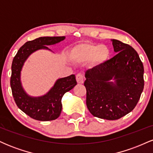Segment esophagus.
I'll return each mask as SVG.
<instances>
[{
    "instance_id": "obj_1",
    "label": "esophagus",
    "mask_w": 153,
    "mask_h": 153,
    "mask_svg": "<svg viewBox=\"0 0 153 153\" xmlns=\"http://www.w3.org/2000/svg\"><path fill=\"white\" fill-rule=\"evenodd\" d=\"M76 80L78 82V83L81 84L83 82V75L81 73H78V75H76Z\"/></svg>"
}]
</instances>
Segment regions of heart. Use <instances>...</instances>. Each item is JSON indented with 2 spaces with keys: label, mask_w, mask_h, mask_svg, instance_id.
<instances>
[{
  "label": "heart",
  "mask_w": 153,
  "mask_h": 153,
  "mask_svg": "<svg viewBox=\"0 0 153 153\" xmlns=\"http://www.w3.org/2000/svg\"><path fill=\"white\" fill-rule=\"evenodd\" d=\"M110 51L105 45L80 44L73 47L71 52L72 58L77 62H83L94 58L95 63L101 64L109 57Z\"/></svg>",
  "instance_id": "1"
}]
</instances>
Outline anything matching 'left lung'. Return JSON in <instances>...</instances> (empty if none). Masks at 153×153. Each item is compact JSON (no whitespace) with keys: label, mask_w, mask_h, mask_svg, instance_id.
I'll list each match as a JSON object with an SVG mask.
<instances>
[{"label":"left lung","mask_w":153,"mask_h":153,"mask_svg":"<svg viewBox=\"0 0 153 153\" xmlns=\"http://www.w3.org/2000/svg\"><path fill=\"white\" fill-rule=\"evenodd\" d=\"M111 42L117 54L88 70L84 82L89 111L107 120L119 119L131 112L144 88L143 64L137 52L127 44Z\"/></svg>","instance_id":"8db88e82"}]
</instances>
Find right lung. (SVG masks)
Wrapping results in <instances>:
<instances>
[{
  "label": "right lung",
  "instance_id": "1",
  "mask_svg": "<svg viewBox=\"0 0 153 153\" xmlns=\"http://www.w3.org/2000/svg\"><path fill=\"white\" fill-rule=\"evenodd\" d=\"M65 36H43L29 41L19 49L11 65L10 88L17 106L31 118L39 121H52L58 118L62 111L63 95L76 85L75 75L57 80L46 94L38 97L30 96L23 88L21 71L29 55L39 50H50L47 46L55 45Z\"/></svg>",
  "mask_w": 153,
  "mask_h": 153
}]
</instances>
